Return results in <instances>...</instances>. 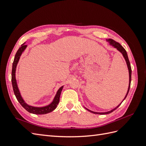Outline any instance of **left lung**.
<instances>
[{
	"instance_id": "obj_1",
	"label": "left lung",
	"mask_w": 146,
	"mask_h": 146,
	"mask_svg": "<svg viewBox=\"0 0 146 146\" xmlns=\"http://www.w3.org/2000/svg\"><path fill=\"white\" fill-rule=\"evenodd\" d=\"M109 42H110V44H111V46H113L114 47H115V48H116L120 52L121 54L123 55V56L124 57V58H125V61H126V63H127V67H128V69H129V88H128V91H127V94H126V96H125V98L123 99V101L125 100V99L127 98V94H128V93H129V90H130V83H131V66H130V61H129V58H128V55H127V52H126V50H125V48H123L120 44H119V42H116V41H114L113 39H108L107 40ZM122 101V102H123ZM122 102L119 104L117 107H116L115 108H114L113 110H111V111H108V112H105V113H98V112H94V111H91V110H88V109H87V108H86L87 110H88V111H90V112H91V113H94V114H109V113H112L113 111H114V110H116L119 106L121 105V104H122Z\"/></svg>"
}]
</instances>
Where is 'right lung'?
<instances>
[{"mask_svg":"<svg viewBox=\"0 0 146 146\" xmlns=\"http://www.w3.org/2000/svg\"><path fill=\"white\" fill-rule=\"evenodd\" d=\"M26 47H27V45H25L24 43L19 47V48L17 50L16 52L15 56L14 61H13V63L12 72H11V83H12L13 89V91H14L15 95L16 96L17 101H18L20 103V104L23 106V107H24L27 111H29L30 113H33L35 114H44L52 112L56 108L57 105H58L59 103L61 92L63 90V86H61L58 90V91H57L56 94L54 99V100L52 101V102L48 105L46 106V107H32V106H30L25 102L23 98H22L21 96L18 87H17V85L15 73H16V66L17 63H18L20 56L21 54H23V52L24 51V50L25 49Z\"/></svg>","mask_w":146,"mask_h":146,"instance_id":"obj_1","label":"right lung"}]
</instances>
